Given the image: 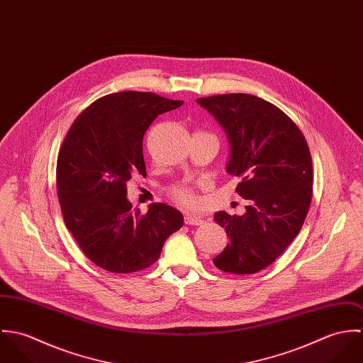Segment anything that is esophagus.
I'll return each instance as SVG.
<instances>
[{
    "mask_svg": "<svg viewBox=\"0 0 363 363\" xmlns=\"http://www.w3.org/2000/svg\"><path fill=\"white\" fill-rule=\"evenodd\" d=\"M184 223H186V225H189V226H199V225H203V223H204V220H203L201 218L187 215V216H184Z\"/></svg>",
    "mask_w": 363,
    "mask_h": 363,
    "instance_id": "obj_1",
    "label": "esophagus"
}]
</instances>
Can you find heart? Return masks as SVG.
Returning <instances> with one entry per match:
<instances>
[{"instance_id":"heart-1","label":"heart","mask_w":363,"mask_h":363,"mask_svg":"<svg viewBox=\"0 0 363 363\" xmlns=\"http://www.w3.org/2000/svg\"><path fill=\"white\" fill-rule=\"evenodd\" d=\"M167 194L172 199V201L176 203L179 207L191 209L197 207L199 204V199L196 196L194 189L184 183H177L170 186L167 189Z\"/></svg>"}]
</instances>
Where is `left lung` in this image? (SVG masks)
<instances>
[{"label": "left lung", "instance_id": "obj_1", "mask_svg": "<svg viewBox=\"0 0 363 363\" xmlns=\"http://www.w3.org/2000/svg\"><path fill=\"white\" fill-rule=\"evenodd\" d=\"M197 102L225 128L226 172L240 179L236 193L250 200L242 216L213 215L229 243L212 261L230 274L259 272L284 253L306 219L313 193L309 145L291 117L257 96L225 94Z\"/></svg>", "mask_w": 363, "mask_h": 363}]
</instances>
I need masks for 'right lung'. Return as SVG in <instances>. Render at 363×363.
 <instances>
[{
  "label": "right lung",
  "instance_id": "1",
  "mask_svg": "<svg viewBox=\"0 0 363 363\" xmlns=\"http://www.w3.org/2000/svg\"><path fill=\"white\" fill-rule=\"evenodd\" d=\"M183 101L154 92L110 94L69 127L57 157V196L67 229L84 255L116 274L141 271L183 226L176 208L154 203L147 213L127 200V182L145 176L143 138L162 113Z\"/></svg>",
  "mask_w": 363,
  "mask_h": 363
}]
</instances>
